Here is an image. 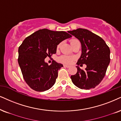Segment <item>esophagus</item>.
Segmentation results:
<instances>
[{
	"instance_id": "esophagus-1",
	"label": "esophagus",
	"mask_w": 121,
	"mask_h": 121,
	"mask_svg": "<svg viewBox=\"0 0 121 121\" xmlns=\"http://www.w3.org/2000/svg\"><path fill=\"white\" fill-rule=\"evenodd\" d=\"M64 67H65V68H70V66L69 65H64Z\"/></svg>"
}]
</instances>
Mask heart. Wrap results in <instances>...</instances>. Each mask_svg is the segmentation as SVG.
Segmentation results:
<instances>
[{"mask_svg": "<svg viewBox=\"0 0 121 121\" xmlns=\"http://www.w3.org/2000/svg\"><path fill=\"white\" fill-rule=\"evenodd\" d=\"M78 42H79V41L78 40H77V39H73V40L71 41V45H73V43H75ZM60 45L61 44H59V45H58V48L60 47ZM74 59V57H71V56H69L67 55H62L59 58V61L66 64H70L72 61H73V60Z\"/></svg>", "mask_w": 121, "mask_h": 121, "instance_id": "b5f03b06", "label": "heart"}]
</instances>
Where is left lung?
<instances>
[{
	"instance_id": "left-lung-1",
	"label": "left lung",
	"mask_w": 121,
	"mask_h": 121,
	"mask_svg": "<svg viewBox=\"0 0 121 121\" xmlns=\"http://www.w3.org/2000/svg\"><path fill=\"white\" fill-rule=\"evenodd\" d=\"M68 32L82 44V55L76 64L86 65L85 70L76 66L77 73L71 76L72 82L82 89L94 88L103 80L109 64V47L100 37L86 29L78 28Z\"/></svg>"
}]
</instances>
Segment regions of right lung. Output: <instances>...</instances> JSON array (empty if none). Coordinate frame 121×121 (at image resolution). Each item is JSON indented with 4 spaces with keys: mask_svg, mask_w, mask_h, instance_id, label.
<instances>
[{
    "mask_svg": "<svg viewBox=\"0 0 121 121\" xmlns=\"http://www.w3.org/2000/svg\"><path fill=\"white\" fill-rule=\"evenodd\" d=\"M70 37L71 35L66 32L44 28L24 39L18 48V61L23 77L30 88L44 91L55 84L58 70L63 65L55 61L48 65L45 59L56 53L57 46Z\"/></svg>",
    "mask_w": 121,
    "mask_h": 121,
    "instance_id": "obj_1",
    "label": "right lung"
}]
</instances>
